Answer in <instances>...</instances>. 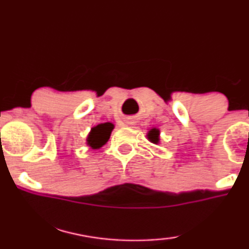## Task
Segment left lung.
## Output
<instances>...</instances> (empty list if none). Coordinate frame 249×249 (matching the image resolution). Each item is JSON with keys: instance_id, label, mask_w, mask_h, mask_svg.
Returning <instances> with one entry per match:
<instances>
[{"instance_id": "8db88e82", "label": "left lung", "mask_w": 249, "mask_h": 249, "mask_svg": "<svg viewBox=\"0 0 249 249\" xmlns=\"http://www.w3.org/2000/svg\"><path fill=\"white\" fill-rule=\"evenodd\" d=\"M148 138H150L151 142H153V143H158V142H159V130L152 129V130L150 131V134H148Z\"/></svg>"}]
</instances>
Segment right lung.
I'll return each mask as SVG.
<instances>
[{
  "label": "right lung",
  "mask_w": 249,
  "mask_h": 249,
  "mask_svg": "<svg viewBox=\"0 0 249 249\" xmlns=\"http://www.w3.org/2000/svg\"><path fill=\"white\" fill-rule=\"evenodd\" d=\"M113 130V124L109 122L101 124L93 127L88 136V145L92 148H99L108 141L111 132Z\"/></svg>",
  "instance_id": "right-lung-1"
}]
</instances>
